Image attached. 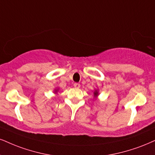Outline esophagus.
I'll return each mask as SVG.
<instances>
[{
	"label": "esophagus",
	"instance_id": "1",
	"mask_svg": "<svg viewBox=\"0 0 155 155\" xmlns=\"http://www.w3.org/2000/svg\"><path fill=\"white\" fill-rule=\"evenodd\" d=\"M74 87H75V88H80V87H81V85H80L79 83H74Z\"/></svg>",
	"mask_w": 155,
	"mask_h": 155
}]
</instances>
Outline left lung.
Returning a JSON list of instances; mask_svg holds the SVG:
<instances>
[{
    "label": "left lung",
    "instance_id": "left-lung-1",
    "mask_svg": "<svg viewBox=\"0 0 155 155\" xmlns=\"http://www.w3.org/2000/svg\"><path fill=\"white\" fill-rule=\"evenodd\" d=\"M98 95H99V91H98V90L95 89V91H93V97H94V98H95V99L98 98Z\"/></svg>",
    "mask_w": 155,
    "mask_h": 155
}]
</instances>
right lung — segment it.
Returning a JSON list of instances; mask_svg holds the SVG:
<instances>
[{"instance_id":"right-lung-1","label":"right lung","mask_w":155,"mask_h":155,"mask_svg":"<svg viewBox=\"0 0 155 155\" xmlns=\"http://www.w3.org/2000/svg\"><path fill=\"white\" fill-rule=\"evenodd\" d=\"M58 91H59V88H56V89L54 90V93H58Z\"/></svg>"}]
</instances>
